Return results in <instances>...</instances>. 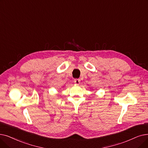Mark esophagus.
Returning <instances> with one entry per match:
<instances>
[{
    "label": "esophagus",
    "instance_id": "1",
    "mask_svg": "<svg viewBox=\"0 0 148 148\" xmlns=\"http://www.w3.org/2000/svg\"><path fill=\"white\" fill-rule=\"evenodd\" d=\"M74 83H75L76 85H79L80 83V80L79 79H75L74 80Z\"/></svg>",
    "mask_w": 148,
    "mask_h": 148
}]
</instances>
